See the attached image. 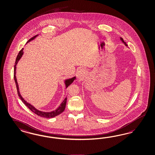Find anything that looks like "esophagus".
Returning <instances> with one entry per match:
<instances>
[{"label":"esophagus","mask_w":155,"mask_h":155,"mask_svg":"<svg viewBox=\"0 0 155 155\" xmlns=\"http://www.w3.org/2000/svg\"><path fill=\"white\" fill-rule=\"evenodd\" d=\"M87 71L84 68H80L76 72V76L78 79H81L84 78L85 75H86Z\"/></svg>","instance_id":"obj_1"}]
</instances>
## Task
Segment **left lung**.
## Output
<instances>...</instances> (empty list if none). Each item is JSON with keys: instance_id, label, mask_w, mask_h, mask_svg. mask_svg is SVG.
<instances>
[{"instance_id": "8db88e82", "label": "left lung", "mask_w": 155, "mask_h": 155, "mask_svg": "<svg viewBox=\"0 0 155 155\" xmlns=\"http://www.w3.org/2000/svg\"><path fill=\"white\" fill-rule=\"evenodd\" d=\"M120 40L122 41V42L124 43V44L125 45V46H127V44L126 43V42H124V39H123L122 37H120Z\"/></svg>"}]
</instances>
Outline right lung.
Wrapping results in <instances>:
<instances>
[{
	"mask_svg": "<svg viewBox=\"0 0 155 155\" xmlns=\"http://www.w3.org/2000/svg\"><path fill=\"white\" fill-rule=\"evenodd\" d=\"M38 35H35L33 37H32L31 39L28 41L27 43H28L29 42L31 41L32 40H34L35 37ZM23 48H22L20 52L18 54L17 58L16 59V61H15V64L14 66V79H15V83L16 85V88H17V91H18V96L20 98L22 102L26 105V106L31 110L34 113H35V114H37L38 116H40L41 117H44V118H53L56 116L60 114L61 113H62V112H63V111L64 110L65 107H66V105L67 102V97L64 98V100H63V101L62 102L61 104L60 105V106L58 107L57 109L55 110L50 111V112H44V111H42L39 110L38 109H37L35 108L33 105H31V104H29V102L26 101L23 98H22L21 95L20 94V93L19 92V88H18V81H17V79H16V65L18 64V62L19 61V60L21 59V58L22 57V55L24 54L23 52ZM76 79L75 76L72 78L71 79H66L64 80V84L66 85V88H67L70 84H72L73 83V81Z\"/></svg>",
	"mask_w": 155,
	"mask_h": 155,
	"instance_id": "add662e5",
	"label": "right lung"
}]
</instances>
